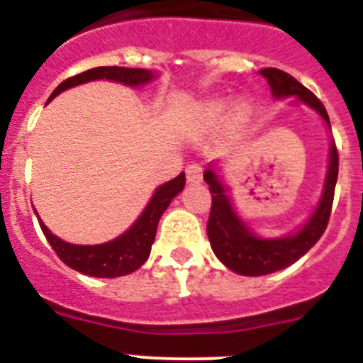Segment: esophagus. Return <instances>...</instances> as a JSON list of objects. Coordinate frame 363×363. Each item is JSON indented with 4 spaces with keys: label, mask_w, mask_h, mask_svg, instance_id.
I'll list each match as a JSON object with an SVG mask.
<instances>
[{
    "label": "esophagus",
    "mask_w": 363,
    "mask_h": 363,
    "mask_svg": "<svg viewBox=\"0 0 363 363\" xmlns=\"http://www.w3.org/2000/svg\"><path fill=\"white\" fill-rule=\"evenodd\" d=\"M203 179V169H201L200 163H192V165L187 167V182L192 185L201 184Z\"/></svg>",
    "instance_id": "34e87169"
}]
</instances>
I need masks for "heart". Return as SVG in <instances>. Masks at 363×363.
<instances>
[{
	"label": "heart",
	"mask_w": 363,
	"mask_h": 363,
	"mask_svg": "<svg viewBox=\"0 0 363 363\" xmlns=\"http://www.w3.org/2000/svg\"><path fill=\"white\" fill-rule=\"evenodd\" d=\"M227 108H229V105H227L225 99H207L198 107V118L205 123H216L225 116ZM238 112L243 114L242 108H238Z\"/></svg>",
	"instance_id": "1"
}]
</instances>
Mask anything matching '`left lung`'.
<instances>
[{
    "label": "left lung",
    "instance_id": "left-lung-1",
    "mask_svg": "<svg viewBox=\"0 0 363 363\" xmlns=\"http://www.w3.org/2000/svg\"><path fill=\"white\" fill-rule=\"evenodd\" d=\"M259 74L267 79L272 98H298L301 104L313 108L331 130V121L325 107L306 86L280 69H262ZM205 184L213 194L207 236L214 255L221 264L242 277H264L271 272L289 267L296 259L309 251L318 242L331 216L333 198H335L336 179H338V152L331 140L327 154V171L320 200L311 216L298 229L280 236H259L247 225V221L238 214L233 203L230 192L221 174V163L213 162L203 172Z\"/></svg>",
    "mask_w": 363,
    "mask_h": 363
}]
</instances>
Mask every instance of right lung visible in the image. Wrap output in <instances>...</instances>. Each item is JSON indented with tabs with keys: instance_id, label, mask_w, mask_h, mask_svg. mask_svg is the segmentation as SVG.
<instances>
[{
	"instance_id": "obj_1",
	"label": "right lung",
	"mask_w": 363,
	"mask_h": 363,
	"mask_svg": "<svg viewBox=\"0 0 363 363\" xmlns=\"http://www.w3.org/2000/svg\"><path fill=\"white\" fill-rule=\"evenodd\" d=\"M96 79H107V82L121 83L125 86L138 89V86L149 85L150 82L158 79V72L149 69H127V67H96V69L85 70V72L60 83L50 94L49 101H52L57 94L65 92L67 89L96 82ZM184 187L185 172H179L174 179L156 187L149 203L145 205V209L142 211V214L138 216L133 225L123 234H120L118 238L98 243V245H74V243L57 238L56 234L45 225L36 211L34 213H36L45 238L49 240V243L63 264L69 265L74 271L86 274V277L118 278L130 274L145 264L150 255V247L156 238L160 218L171 205V201L184 191Z\"/></svg>"
}]
</instances>
